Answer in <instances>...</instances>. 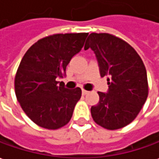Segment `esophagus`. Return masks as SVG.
<instances>
[{
	"instance_id": "esophagus-1",
	"label": "esophagus",
	"mask_w": 159,
	"mask_h": 159,
	"mask_svg": "<svg viewBox=\"0 0 159 159\" xmlns=\"http://www.w3.org/2000/svg\"><path fill=\"white\" fill-rule=\"evenodd\" d=\"M82 93H83V95H87V94L89 93V91L85 90V89H83V90H82Z\"/></svg>"
}]
</instances>
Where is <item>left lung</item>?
<instances>
[{"label":"left lung","mask_w":159,"mask_h":159,"mask_svg":"<svg viewBox=\"0 0 159 159\" xmlns=\"http://www.w3.org/2000/svg\"><path fill=\"white\" fill-rule=\"evenodd\" d=\"M90 48L102 77L108 75L107 93L98 92L91 107L93 120L107 129L125 127L136 118L148 97L147 73L141 57L124 40L106 33H91L84 49Z\"/></svg>","instance_id":"1"}]
</instances>
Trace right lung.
<instances>
[{
	"label": "right lung",
	"instance_id": "right-lung-1",
	"mask_svg": "<svg viewBox=\"0 0 159 159\" xmlns=\"http://www.w3.org/2000/svg\"><path fill=\"white\" fill-rule=\"evenodd\" d=\"M89 33L57 34L39 40L22 57L15 78V90L26 115L39 126L57 129L70 120L82 96L57 82L66 74L71 58L84 47Z\"/></svg>",
	"mask_w": 159,
	"mask_h": 159
}]
</instances>
